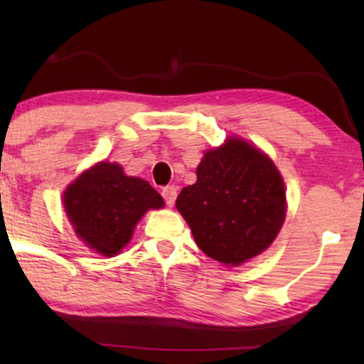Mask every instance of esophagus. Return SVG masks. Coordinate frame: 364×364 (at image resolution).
<instances>
[{"label":"esophagus","instance_id":"esophagus-1","mask_svg":"<svg viewBox=\"0 0 364 364\" xmlns=\"http://www.w3.org/2000/svg\"><path fill=\"white\" fill-rule=\"evenodd\" d=\"M162 197H164V200H166L167 205L172 207L173 202H176V198H177V187H173V186L164 187L162 188Z\"/></svg>","mask_w":364,"mask_h":364}]
</instances>
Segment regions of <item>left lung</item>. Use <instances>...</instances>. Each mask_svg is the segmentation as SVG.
I'll list each match as a JSON object with an SVG mask.
<instances>
[{"mask_svg":"<svg viewBox=\"0 0 364 364\" xmlns=\"http://www.w3.org/2000/svg\"><path fill=\"white\" fill-rule=\"evenodd\" d=\"M285 198L270 159L240 139H228L205 154L197 182L182 188L176 205L205 255L240 265L275 240L285 220Z\"/></svg>","mask_w":364,"mask_h":364,"instance_id":"8db88e82","label":"left lung"}]
</instances>
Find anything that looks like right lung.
Instances as JSON below:
<instances>
[{
    "label": "right lung",
    "instance_id": "1",
    "mask_svg": "<svg viewBox=\"0 0 364 364\" xmlns=\"http://www.w3.org/2000/svg\"><path fill=\"white\" fill-rule=\"evenodd\" d=\"M64 207L74 230L106 257L117 255L149 208L164 207L149 182L124 176L117 164L101 162L84 172L64 192Z\"/></svg>",
    "mask_w": 364,
    "mask_h": 364
}]
</instances>
